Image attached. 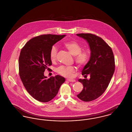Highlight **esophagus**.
Instances as JSON below:
<instances>
[{
  "instance_id": "esophagus-1",
  "label": "esophagus",
  "mask_w": 132,
  "mask_h": 132,
  "mask_svg": "<svg viewBox=\"0 0 132 132\" xmlns=\"http://www.w3.org/2000/svg\"><path fill=\"white\" fill-rule=\"evenodd\" d=\"M67 81H69V82H75V81H76L75 79H67Z\"/></svg>"
}]
</instances>
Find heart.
Wrapping results in <instances>:
<instances>
[{
	"label": "heart",
	"mask_w": 132,
	"mask_h": 132,
	"mask_svg": "<svg viewBox=\"0 0 132 132\" xmlns=\"http://www.w3.org/2000/svg\"><path fill=\"white\" fill-rule=\"evenodd\" d=\"M64 46L69 52L74 56V60L77 65L81 67L87 64L90 58V52L87 48L82 49L80 44L76 41L67 42L64 43ZM57 48L53 46L50 51V58L52 62L56 59ZM75 68L72 66L65 67L61 65L56 69V72L65 78H71L75 72Z\"/></svg>",
	"instance_id": "1"
}]
</instances>
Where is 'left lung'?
Segmentation results:
<instances>
[{"label": "left lung", "mask_w": 132, "mask_h": 132, "mask_svg": "<svg viewBox=\"0 0 132 132\" xmlns=\"http://www.w3.org/2000/svg\"><path fill=\"white\" fill-rule=\"evenodd\" d=\"M77 35L88 42L91 52L81 73L85 78L89 74L90 79H79L84 88L77 97L84 102H90L102 95L108 88L114 73V55L111 47L101 37L92 34Z\"/></svg>", "instance_id": "obj_1"}]
</instances>
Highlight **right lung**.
Here are the masks:
<instances>
[{
  "instance_id": "right-lung-1",
  "label": "right lung",
  "mask_w": 132,
  "mask_h": 132,
  "mask_svg": "<svg viewBox=\"0 0 132 132\" xmlns=\"http://www.w3.org/2000/svg\"><path fill=\"white\" fill-rule=\"evenodd\" d=\"M65 35H43L30 39L22 48L18 60L19 75L27 92L40 102H48L57 95L65 79L57 75L47 79L45 70L52 64L50 51Z\"/></svg>"
}]
</instances>
